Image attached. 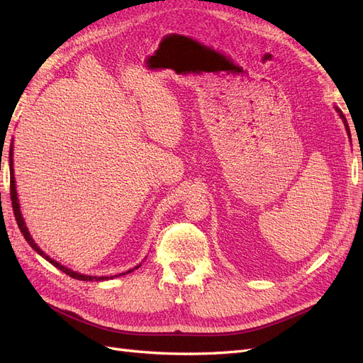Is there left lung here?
I'll return each instance as SVG.
<instances>
[{"label":"left lung","mask_w":363,"mask_h":363,"mask_svg":"<svg viewBox=\"0 0 363 363\" xmlns=\"http://www.w3.org/2000/svg\"><path fill=\"white\" fill-rule=\"evenodd\" d=\"M336 111H337V113L340 115V118H342V121H344V124H345V128H347V131H348V135H350V128H348V124H347V119H345V116L342 115V112H340V111H339V108H336Z\"/></svg>","instance_id":"left-lung-1"}]
</instances>
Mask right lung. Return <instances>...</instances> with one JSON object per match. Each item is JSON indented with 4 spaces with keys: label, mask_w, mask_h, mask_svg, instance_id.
I'll list each match as a JSON object with an SVG mask.
<instances>
[{
    "label": "right lung",
    "mask_w": 363,
    "mask_h": 363,
    "mask_svg": "<svg viewBox=\"0 0 363 363\" xmlns=\"http://www.w3.org/2000/svg\"><path fill=\"white\" fill-rule=\"evenodd\" d=\"M10 157H12V151H10ZM10 163H12V159H10ZM10 167H12V164H10ZM10 200H12V207H13V213H15V218H16V223H18V227H19V230H21V233L24 235V238H26V240L27 242L31 245V248L35 250L38 255H40L42 257H45L50 263H52L54 267L56 268H59L60 271H63L65 274H68L69 277H72V279H77V280H83V281H92V280H107L108 277H92V276H83V274H79V272H75V271H71V269H68L67 267H63V265H60V263H57L56 260H52L51 257H48L45 252H43L36 244H35V240L31 239V236H30V233H28V230H27V227H26V224H24V219H23V216H21V211H19V203H18V195H16V186H15V177H13V167H12V177H10ZM136 268H139V267H136ZM133 269H130V271H127V272H123V274H119V276H124V274H128V272H131ZM113 277H116V276H111V279H113Z\"/></svg>",
    "instance_id": "1"
}]
</instances>
